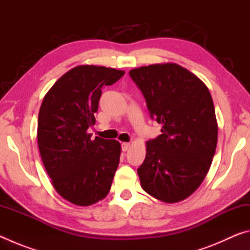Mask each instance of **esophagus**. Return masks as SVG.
<instances>
[{"label": "esophagus", "mask_w": 250, "mask_h": 250, "mask_svg": "<svg viewBox=\"0 0 250 250\" xmlns=\"http://www.w3.org/2000/svg\"><path fill=\"white\" fill-rule=\"evenodd\" d=\"M122 151H128L129 149H130V146H131V145H130V143H128V142H124V143H122Z\"/></svg>", "instance_id": "1"}]
</instances>
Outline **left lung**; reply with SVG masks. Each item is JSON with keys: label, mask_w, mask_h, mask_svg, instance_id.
I'll return each mask as SVG.
<instances>
[{"label": "left lung", "mask_w": 250, "mask_h": 250, "mask_svg": "<svg viewBox=\"0 0 250 250\" xmlns=\"http://www.w3.org/2000/svg\"><path fill=\"white\" fill-rule=\"evenodd\" d=\"M146 100L150 117L162 125L146 141L138 168L141 188L156 200L177 203L200 188L209 171L218 125L210 92L202 80L175 62L129 71Z\"/></svg>", "instance_id": "8db88e82"}]
</instances>
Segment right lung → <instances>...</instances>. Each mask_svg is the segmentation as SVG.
Instances as JSON below:
<instances>
[{"label": "right lung", "instance_id": "right-lung-1", "mask_svg": "<svg viewBox=\"0 0 250 250\" xmlns=\"http://www.w3.org/2000/svg\"><path fill=\"white\" fill-rule=\"evenodd\" d=\"M125 75L104 66L67 71L45 95L37 143L55 191L74 205L89 206L108 195L119 166L121 145L87 132L94 125L101 90Z\"/></svg>", "mask_w": 250, "mask_h": 250}]
</instances>
